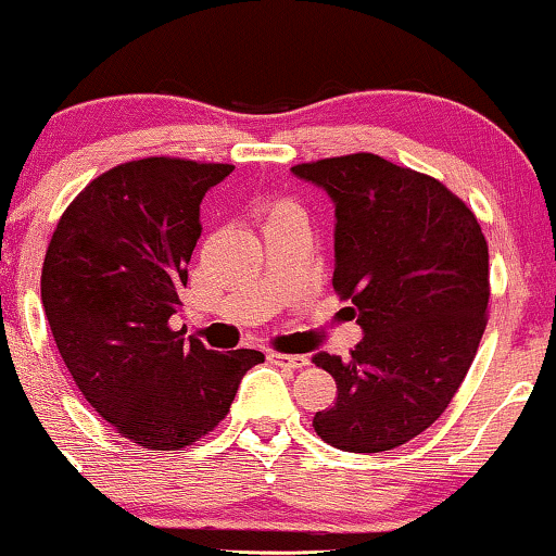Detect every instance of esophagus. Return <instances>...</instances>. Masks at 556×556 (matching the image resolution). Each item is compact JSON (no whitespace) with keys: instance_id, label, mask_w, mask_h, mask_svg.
Wrapping results in <instances>:
<instances>
[{"instance_id":"obj_1","label":"esophagus","mask_w":556,"mask_h":556,"mask_svg":"<svg viewBox=\"0 0 556 556\" xmlns=\"http://www.w3.org/2000/svg\"><path fill=\"white\" fill-rule=\"evenodd\" d=\"M266 359L271 364H279V367H290V369L307 367V356H300V354H279V351H269Z\"/></svg>"}]
</instances>
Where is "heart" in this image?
Segmentation results:
<instances>
[{"instance_id":"heart-1","label":"heart","mask_w":556,"mask_h":556,"mask_svg":"<svg viewBox=\"0 0 556 556\" xmlns=\"http://www.w3.org/2000/svg\"><path fill=\"white\" fill-rule=\"evenodd\" d=\"M262 210H264V215H266V220H274V217H285V215H298V213H302V210L294 205L292 200H285V197H274V200H266L264 205H262Z\"/></svg>"}]
</instances>
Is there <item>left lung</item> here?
Segmentation results:
<instances>
[{
  "label": "left lung",
  "instance_id": "left-lung-1",
  "mask_svg": "<svg viewBox=\"0 0 556 556\" xmlns=\"http://www.w3.org/2000/svg\"><path fill=\"white\" fill-rule=\"evenodd\" d=\"M336 202L333 290L364 339L313 356L336 403L313 428L343 452H390L441 418L488 326V241L472 210L428 174L375 153L292 166Z\"/></svg>",
  "mask_w": 556,
  "mask_h": 556
}]
</instances>
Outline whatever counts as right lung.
Returning a JSON list of instances; mask_svg holds the SVG:
<instances>
[{"instance_id": "1", "label": "right lung", "mask_w": 556, "mask_h": 556, "mask_svg": "<svg viewBox=\"0 0 556 556\" xmlns=\"http://www.w3.org/2000/svg\"><path fill=\"white\" fill-rule=\"evenodd\" d=\"M233 172L174 156L91 179L48 243L40 298L76 388L117 433L151 452L192 446L228 416L262 351H210L168 326L200 238V202Z\"/></svg>"}]
</instances>
